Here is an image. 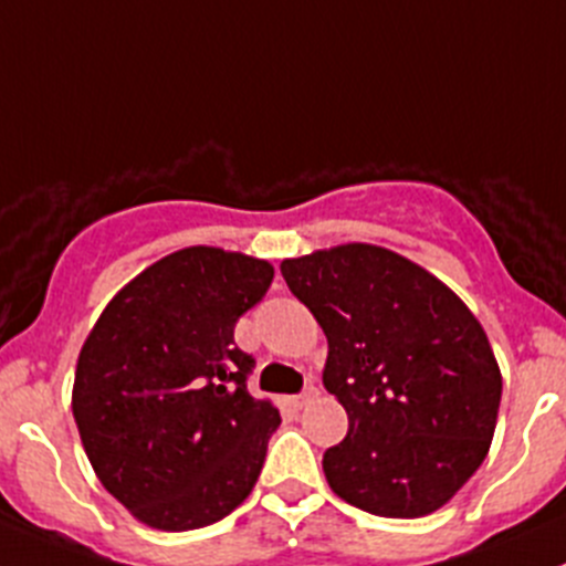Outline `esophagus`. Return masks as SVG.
I'll return each mask as SVG.
<instances>
[{
  "label": "esophagus",
  "mask_w": 566,
  "mask_h": 566,
  "mask_svg": "<svg viewBox=\"0 0 566 566\" xmlns=\"http://www.w3.org/2000/svg\"><path fill=\"white\" fill-rule=\"evenodd\" d=\"M317 397H319V389H317V386H306V389L301 391L298 397H293V405H295V408H306V405L315 402Z\"/></svg>",
  "instance_id": "esophagus-1"
}]
</instances>
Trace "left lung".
<instances>
[{
  "mask_svg": "<svg viewBox=\"0 0 566 566\" xmlns=\"http://www.w3.org/2000/svg\"><path fill=\"white\" fill-rule=\"evenodd\" d=\"M328 339L323 386L347 436L323 454L331 490L380 517L441 510L488 458L501 369L454 290L397 251L342 243L282 260Z\"/></svg>",
  "mask_w": 566,
  "mask_h": 566,
  "instance_id": "left-lung-1",
  "label": "left lung"
}]
</instances>
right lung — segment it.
I'll list each match as a JSON object with an SVG mask.
<instances>
[{"label":"right lung","mask_w":566,"mask_h":566,"mask_svg":"<svg viewBox=\"0 0 566 566\" xmlns=\"http://www.w3.org/2000/svg\"><path fill=\"white\" fill-rule=\"evenodd\" d=\"M268 260L216 247L161 256L106 304L78 353L73 419L101 484L145 526L191 531L249 499L282 419L247 389L235 323Z\"/></svg>","instance_id":"obj_1"}]
</instances>
